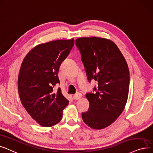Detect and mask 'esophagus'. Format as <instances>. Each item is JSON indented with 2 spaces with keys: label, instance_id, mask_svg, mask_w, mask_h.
<instances>
[{
  "label": "esophagus",
  "instance_id": "obj_1",
  "mask_svg": "<svg viewBox=\"0 0 153 153\" xmlns=\"http://www.w3.org/2000/svg\"><path fill=\"white\" fill-rule=\"evenodd\" d=\"M74 97V100H77L80 99L82 97V94L80 93H76L75 94H74V97Z\"/></svg>",
  "mask_w": 153,
  "mask_h": 153
}]
</instances>
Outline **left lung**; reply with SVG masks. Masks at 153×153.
<instances>
[{
  "label": "left lung",
  "instance_id": "8db88e82",
  "mask_svg": "<svg viewBox=\"0 0 153 153\" xmlns=\"http://www.w3.org/2000/svg\"><path fill=\"white\" fill-rule=\"evenodd\" d=\"M87 78L98 82L96 93H87L88 111L82 119L92 129L111 125L125 108L129 93V72L125 57L109 39L91 37L76 39Z\"/></svg>",
  "mask_w": 153,
  "mask_h": 153
}]
</instances>
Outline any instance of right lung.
<instances>
[{
    "label": "right lung",
    "instance_id": "obj_1",
    "mask_svg": "<svg viewBox=\"0 0 153 153\" xmlns=\"http://www.w3.org/2000/svg\"><path fill=\"white\" fill-rule=\"evenodd\" d=\"M74 39L56 40L35 46L24 58L18 76V91L23 106L43 127H50L62 119L68 100L60 88L59 67L74 45Z\"/></svg>",
    "mask_w": 153,
    "mask_h": 153
}]
</instances>
